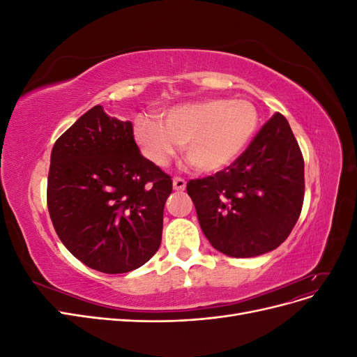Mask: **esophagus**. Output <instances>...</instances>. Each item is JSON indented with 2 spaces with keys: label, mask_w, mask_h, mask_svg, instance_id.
<instances>
[{
  "label": "esophagus",
  "mask_w": 357,
  "mask_h": 357,
  "mask_svg": "<svg viewBox=\"0 0 357 357\" xmlns=\"http://www.w3.org/2000/svg\"><path fill=\"white\" fill-rule=\"evenodd\" d=\"M172 188H174L176 190H185L186 189V181H185V178H181V177H176L174 180H172Z\"/></svg>",
  "instance_id": "obj_1"
}]
</instances>
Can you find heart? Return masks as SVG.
Wrapping results in <instances>:
<instances>
[{
	"instance_id": "heart-1",
	"label": "heart",
	"mask_w": 357,
	"mask_h": 357,
	"mask_svg": "<svg viewBox=\"0 0 357 357\" xmlns=\"http://www.w3.org/2000/svg\"><path fill=\"white\" fill-rule=\"evenodd\" d=\"M259 126L256 107L247 100L213 98L172 107L164 122L139 116L135 142L143 155L159 167L168 165L180 144L186 156L204 172L220 171L238 159Z\"/></svg>"
}]
</instances>
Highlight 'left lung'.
<instances>
[{
	"label": "left lung",
	"instance_id": "1",
	"mask_svg": "<svg viewBox=\"0 0 357 357\" xmlns=\"http://www.w3.org/2000/svg\"><path fill=\"white\" fill-rule=\"evenodd\" d=\"M204 235L226 256L274 250L296 225L304 204V158L282 113L259 129L229 167L189 180Z\"/></svg>",
	"mask_w": 357,
	"mask_h": 357
}]
</instances>
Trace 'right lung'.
<instances>
[{
    "label": "right lung",
    "mask_w": 357,
    "mask_h": 357,
    "mask_svg": "<svg viewBox=\"0 0 357 357\" xmlns=\"http://www.w3.org/2000/svg\"><path fill=\"white\" fill-rule=\"evenodd\" d=\"M172 180L146 159L131 122L95 105L52 149L47 208L59 240L105 274L144 265L160 245Z\"/></svg>",
    "instance_id": "right-lung-1"
}]
</instances>
